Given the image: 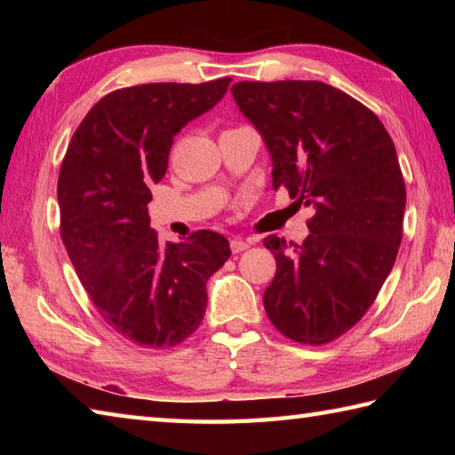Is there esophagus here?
<instances>
[{
    "mask_svg": "<svg viewBox=\"0 0 455 455\" xmlns=\"http://www.w3.org/2000/svg\"><path fill=\"white\" fill-rule=\"evenodd\" d=\"M246 248H250L248 240H244V238H233V240H230V250H233L235 254L243 252V250H246Z\"/></svg>",
    "mask_w": 455,
    "mask_h": 455,
    "instance_id": "34e87169",
    "label": "esophagus"
}]
</instances>
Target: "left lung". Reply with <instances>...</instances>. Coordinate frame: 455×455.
<instances>
[{
  "label": "left lung",
  "instance_id": "obj_1",
  "mask_svg": "<svg viewBox=\"0 0 455 455\" xmlns=\"http://www.w3.org/2000/svg\"><path fill=\"white\" fill-rule=\"evenodd\" d=\"M233 98L272 158V188L311 207L299 246L269 235L275 277L264 307L279 332L326 344L365 315L391 274L407 191L375 115L323 82H238Z\"/></svg>",
  "mask_w": 455,
  "mask_h": 455
}]
</instances>
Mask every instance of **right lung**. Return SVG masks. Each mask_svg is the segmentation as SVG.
Here are the masks:
<instances>
[{"instance_id": "obj_1", "label": "right lung", "mask_w": 455, "mask_h": 455, "mask_svg": "<svg viewBox=\"0 0 455 455\" xmlns=\"http://www.w3.org/2000/svg\"><path fill=\"white\" fill-rule=\"evenodd\" d=\"M230 78L144 84L93 105L58 176L66 252L103 321L134 344L168 347L197 331L207 279L230 258L228 240L197 230L162 244L150 228V186L168 170L173 137L225 98Z\"/></svg>"}]
</instances>
